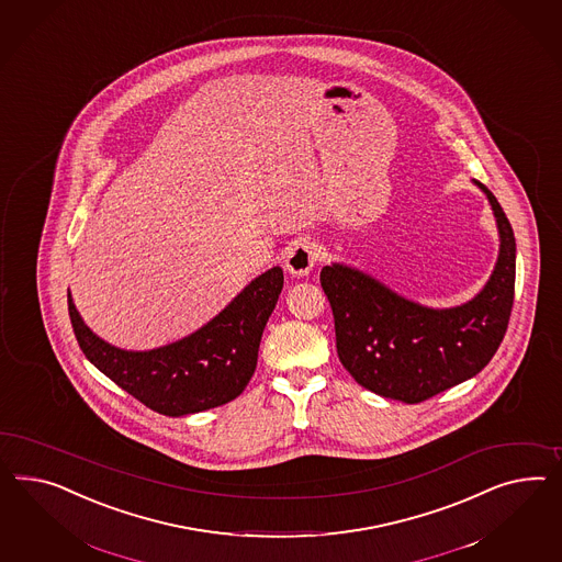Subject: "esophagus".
<instances>
[{
    "instance_id": "34e87169",
    "label": "esophagus",
    "mask_w": 562,
    "mask_h": 562,
    "mask_svg": "<svg viewBox=\"0 0 562 562\" xmlns=\"http://www.w3.org/2000/svg\"><path fill=\"white\" fill-rule=\"evenodd\" d=\"M317 258H319L317 245L311 239H299L290 245L289 254H286V270L292 276L303 278L313 270Z\"/></svg>"
}]
</instances>
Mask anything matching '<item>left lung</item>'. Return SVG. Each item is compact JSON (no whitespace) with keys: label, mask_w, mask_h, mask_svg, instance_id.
Masks as SVG:
<instances>
[{"label":"left lung","mask_w":562,"mask_h":562,"mask_svg":"<svg viewBox=\"0 0 562 562\" xmlns=\"http://www.w3.org/2000/svg\"><path fill=\"white\" fill-rule=\"evenodd\" d=\"M485 192L499 227L497 266L485 289L454 308H427L379 280L334 263L321 270L344 368L368 391L422 403L472 379L501 346L516 294V237L497 198Z\"/></svg>","instance_id":"1"}]
</instances>
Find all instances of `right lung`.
Masks as SVG:
<instances>
[{
    "instance_id": "right-lung-1",
    "label": "right lung",
    "mask_w": 562,
    "mask_h": 562,
    "mask_svg": "<svg viewBox=\"0 0 562 562\" xmlns=\"http://www.w3.org/2000/svg\"><path fill=\"white\" fill-rule=\"evenodd\" d=\"M282 286V268H272L196 334L151 351L110 346L83 325L71 294L67 303L77 344L91 364L145 407L182 417L241 395L256 372L261 334Z\"/></svg>"
}]
</instances>
